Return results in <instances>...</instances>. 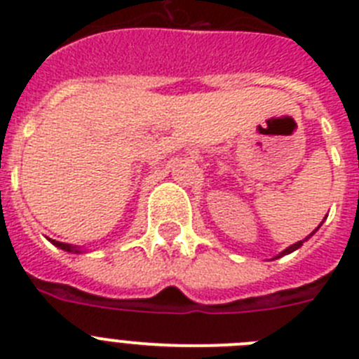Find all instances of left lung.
I'll return each mask as SVG.
<instances>
[{
    "instance_id": "1",
    "label": "left lung",
    "mask_w": 359,
    "mask_h": 359,
    "mask_svg": "<svg viewBox=\"0 0 359 359\" xmlns=\"http://www.w3.org/2000/svg\"><path fill=\"white\" fill-rule=\"evenodd\" d=\"M322 223H323V221H322ZM322 223H320V224H318V228H320V226H322ZM318 228H316V230H318ZM316 230H315V231H316ZM315 231H311L309 236H307V237H306V239H304V241H298V243H294V244H291V246H287V248H286V250H282V252H280V253H278V255H275V257H273V259H280V257L287 255V253H293V252H294V250H298V248H300V246H302V244H304V243H306V241H307V239H309V237H311V236H313V233H315Z\"/></svg>"
}]
</instances>
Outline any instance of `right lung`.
Masks as SVG:
<instances>
[{
	"instance_id": "1",
	"label": "right lung",
	"mask_w": 359,
	"mask_h": 359,
	"mask_svg": "<svg viewBox=\"0 0 359 359\" xmlns=\"http://www.w3.org/2000/svg\"><path fill=\"white\" fill-rule=\"evenodd\" d=\"M50 243H52L53 246H57V248L65 250V252H68V253H84L86 252V250H82L81 246H73V244L59 243V241H55V239H50Z\"/></svg>"
}]
</instances>
